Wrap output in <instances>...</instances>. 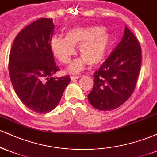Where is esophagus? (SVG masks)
Listing matches in <instances>:
<instances>
[{
    "label": "esophagus",
    "instance_id": "1",
    "mask_svg": "<svg viewBox=\"0 0 157 157\" xmlns=\"http://www.w3.org/2000/svg\"><path fill=\"white\" fill-rule=\"evenodd\" d=\"M80 77H81L80 75H77V76H71V80H76V79L80 78Z\"/></svg>",
    "mask_w": 157,
    "mask_h": 157
}]
</instances>
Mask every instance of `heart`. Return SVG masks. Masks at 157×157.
Listing matches in <instances>:
<instances>
[{"mask_svg":"<svg viewBox=\"0 0 157 157\" xmlns=\"http://www.w3.org/2000/svg\"><path fill=\"white\" fill-rule=\"evenodd\" d=\"M111 37L101 26L79 27L66 33V38L55 36L50 41V48L55 57L63 64H68L79 46L82 59L74 62L70 71L78 72L84 65L96 66L103 60L111 44Z\"/></svg>","mask_w":157,"mask_h":157,"instance_id":"obj_1","label":"heart"}]
</instances>
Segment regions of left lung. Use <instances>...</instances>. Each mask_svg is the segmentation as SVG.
Wrapping results in <instances>:
<instances>
[{"mask_svg":"<svg viewBox=\"0 0 157 157\" xmlns=\"http://www.w3.org/2000/svg\"><path fill=\"white\" fill-rule=\"evenodd\" d=\"M142 63L140 43L127 26L119 44L94 74V86L88 95L93 107L111 111L125 103L136 87Z\"/></svg>","mask_w":157,"mask_h":157,"instance_id":"left-lung-1","label":"left lung"}]
</instances>
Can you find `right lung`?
Returning <instances> with one entry per match:
<instances>
[{
	"label": "right lung",
	"instance_id": "right-lung-1",
	"mask_svg": "<svg viewBox=\"0 0 157 157\" xmlns=\"http://www.w3.org/2000/svg\"><path fill=\"white\" fill-rule=\"evenodd\" d=\"M55 29L52 18H40L16 36L9 57L12 86L21 101L32 111L46 113L60 102L70 77H52L56 66L50 41Z\"/></svg>",
	"mask_w": 157,
	"mask_h": 157
}]
</instances>
